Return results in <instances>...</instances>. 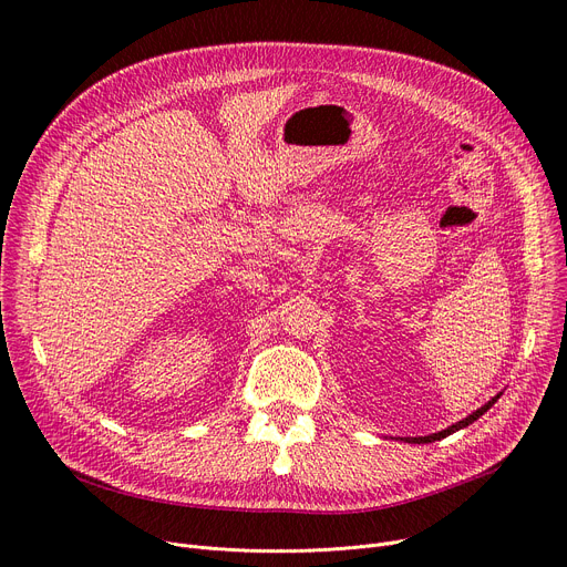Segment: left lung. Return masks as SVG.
<instances>
[{
  "instance_id": "left-lung-1",
  "label": "left lung",
  "mask_w": 567,
  "mask_h": 567,
  "mask_svg": "<svg viewBox=\"0 0 567 567\" xmlns=\"http://www.w3.org/2000/svg\"><path fill=\"white\" fill-rule=\"evenodd\" d=\"M501 398V393L496 395V398H492L487 404H483L478 411H473L471 415H466L464 421H460V423H455V425H451V427H445V430H441V432H436V434H430V436H406L404 441H409V443H432V441H441V439H445L449 434H453V432H457V430H462V427H466V425H471L473 421H478L481 415L487 411V409H492L494 406V402Z\"/></svg>"
}]
</instances>
